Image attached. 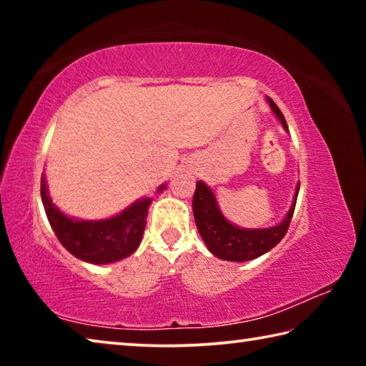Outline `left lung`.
I'll list each match as a JSON object with an SVG mask.
<instances>
[{
  "label": "left lung",
  "instance_id": "8db88e82",
  "mask_svg": "<svg viewBox=\"0 0 366 366\" xmlns=\"http://www.w3.org/2000/svg\"><path fill=\"white\" fill-rule=\"evenodd\" d=\"M266 102H268L271 111L277 117V121L281 122L284 131L289 132L287 122L284 119L281 109L277 108V104L269 97H266ZM299 189L300 182L295 187L292 205H290L289 212L281 222L269 227L247 229L235 226L234 222L229 221L221 212L214 192L203 181H198L192 207H194L197 229L200 232L207 249L214 257L226 259V262L237 263L250 262V259L264 255L272 247L280 244L284 235H286L295 209Z\"/></svg>",
  "mask_w": 366,
  "mask_h": 366
}]
</instances>
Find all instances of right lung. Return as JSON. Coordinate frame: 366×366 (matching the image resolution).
Returning <instances> with one entry per match:
<instances>
[{"instance_id": "1", "label": "right lung", "mask_w": 366, "mask_h": 366, "mask_svg": "<svg viewBox=\"0 0 366 366\" xmlns=\"http://www.w3.org/2000/svg\"><path fill=\"white\" fill-rule=\"evenodd\" d=\"M164 189L166 184H161L157 192L161 194ZM40 192L49 224L71 255L92 264H109L127 258L139 249L152 198H140L107 219H79L64 214L54 205L48 194L45 174L41 176Z\"/></svg>"}]
</instances>
